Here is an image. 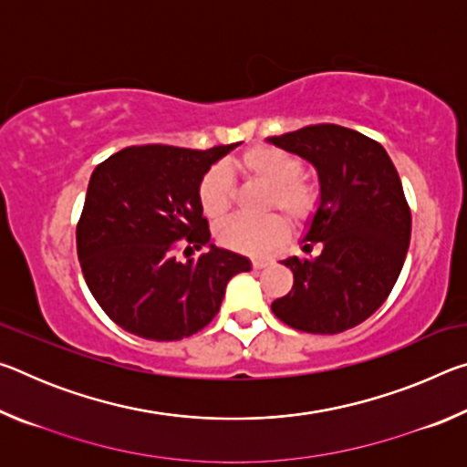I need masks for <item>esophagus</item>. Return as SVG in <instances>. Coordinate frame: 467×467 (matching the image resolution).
<instances>
[{"mask_svg":"<svg viewBox=\"0 0 467 467\" xmlns=\"http://www.w3.org/2000/svg\"><path fill=\"white\" fill-rule=\"evenodd\" d=\"M251 265H253V270H264L267 262H265V259H253Z\"/></svg>","mask_w":467,"mask_h":467,"instance_id":"obj_1","label":"esophagus"}]
</instances>
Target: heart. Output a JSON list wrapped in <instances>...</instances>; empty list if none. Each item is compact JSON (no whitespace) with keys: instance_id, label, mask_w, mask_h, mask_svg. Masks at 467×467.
I'll list each match as a JSON object with an SVG mask.
<instances>
[{"instance_id":"obj_1","label":"heart","mask_w":467,"mask_h":467,"mask_svg":"<svg viewBox=\"0 0 467 467\" xmlns=\"http://www.w3.org/2000/svg\"><path fill=\"white\" fill-rule=\"evenodd\" d=\"M305 164L296 154L278 146H253L231 162L228 171L239 172L251 183L267 187L265 210H280L296 226L306 224L321 205V187L303 172ZM197 203L205 218L220 220L233 208V189L226 171L210 169L197 183ZM288 236V223L280 214L264 220L228 218L216 228V239L224 247L244 255H270Z\"/></svg>"}]
</instances>
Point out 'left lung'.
I'll return each mask as SVG.
<instances>
[{
  "label": "left lung",
  "mask_w": 467,
  "mask_h": 467,
  "mask_svg": "<svg viewBox=\"0 0 467 467\" xmlns=\"http://www.w3.org/2000/svg\"><path fill=\"white\" fill-rule=\"evenodd\" d=\"M317 169L321 205L305 236V253L288 257L295 274L275 317L306 334H339L368 319L389 296L404 265L412 214L391 158L379 141L334 123L270 138Z\"/></svg>",
  "instance_id": "8db88e82"
}]
</instances>
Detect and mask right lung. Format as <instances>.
<instances>
[{"instance_id":"add662e5","label":"right lung","mask_w":467,"mask_h":467,"mask_svg":"<svg viewBox=\"0 0 467 467\" xmlns=\"http://www.w3.org/2000/svg\"><path fill=\"white\" fill-rule=\"evenodd\" d=\"M239 146L123 148L94 169L76 228L78 259L92 296L117 326L156 342L189 337L216 317L228 280L249 272L239 253L210 244L197 183Z\"/></svg>"}]
</instances>
